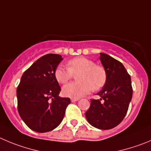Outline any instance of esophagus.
<instances>
[{"label": "esophagus", "instance_id": "34e87169", "mask_svg": "<svg viewBox=\"0 0 151 151\" xmlns=\"http://www.w3.org/2000/svg\"><path fill=\"white\" fill-rule=\"evenodd\" d=\"M79 100H80V98H72L71 99V102H75V101H79Z\"/></svg>", "mask_w": 151, "mask_h": 151}]
</instances>
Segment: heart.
<instances>
[{"mask_svg": "<svg viewBox=\"0 0 151 151\" xmlns=\"http://www.w3.org/2000/svg\"><path fill=\"white\" fill-rule=\"evenodd\" d=\"M77 76L78 82L69 83L63 87V94L66 97L79 98L86 95L92 88L98 90L104 86L106 74L102 66L97 65L91 60L86 57H76L68 63V68L59 65L55 70V77L60 83H65L72 77Z\"/></svg>", "mask_w": 151, "mask_h": 151, "instance_id": "heart-1", "label": "heart"}]
</instances>
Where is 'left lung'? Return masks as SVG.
<instances>
[{
  "instance_id": "left-lung-1",
  "label": "left lung",
  "mask_w": 151,
  "mask_h": 151,
  "mask_svg": "<svg viewBox=\"0 0 151 151\" xmlns=\"http://www.w3.org/2000/svg\"><path fill=\"white\" fill-rule=\"evenodd\" d=\"M100 60L106 74L104 87L97 94L100 99L91 100L86 118L91 126L109 129L122 122L133 96L131 77L122 63L109 55L100 53ZM101 99L104 102H101Z\"/></svg>"
}]
</instances>
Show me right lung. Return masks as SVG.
I'll use <instances>...</instances> for the list:
<instances>
[{"instance_id": "right-lung-1", "label": "right lung", "mask_w": 151, "mask_h": 151, "mask_svg": "<svg viewBox=\"0 0 151 151\" xmlns=\"http://www.w3.org/2000/svg\"><path fill=\"white\" fill-rule=\"evenodd\" d=\"M63 57L48 53L24 71L17 88L18 111L27 126L38 133L53 130L64 118L71 101L59 96L61 91L55 70Z\"/></svg>"}]
</instances>
